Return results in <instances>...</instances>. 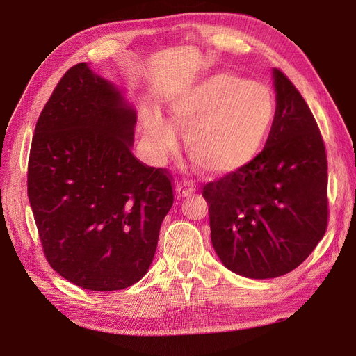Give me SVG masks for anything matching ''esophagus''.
I'll return each mask as SVG.
<instances>
[{
    "label": "esophagus",
    "mask_w": 356,
    "mask_h": 356,
    "mask_svg": "<svg viewBox=\"0 0 356 356\" xmlns=\"http://www.w3.org/2000/svg\"><path fill=\"white\" fill-rule=\"evenodd\" d=\"M195 188L192 184L189 183H184V184H177L176 188V193H177V197H188V196H192L195 193Z\"/></svg>",
    "instance_id": "34e87169"
}]
</instances>
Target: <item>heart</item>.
Wrapping results in <instances>:
<instances>
[{"instance_id":"heart-1","label":"heart","mask_w":356,"mask_h":356,"mask_svg":"<svg viewBox=\"0 0 356 356\" xmlns=\"http://www.w3.org/2000/svg\"><path fill=\"white\" fill-rule=\"evenodd\" d=\"M172 125L186 127L184 148L209 175H229L250 164L263 147L274 118L268 89L229 73H218L167 102ZM145 143L156 157L173 144L175 129L163 117H144Z\"/></svg>"}]
</instances>
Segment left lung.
<instances>
[{
    "label": "left lung",
    "instance_id": "obj_1",
    "mask_svg": "<svg viewBox=\"0 0 356 356\" xmlns=\"http://www.w3.org/2000/svg\"><path fill=\"white\" fill-rule=\"evenodd\" d=\"M275 115L263 152L203 186L212 245L222 264L248 278L300 266L327 228V160L312 111L274 69Z\"/></svg>",
    "mask_w": 356,
    "mask_h": 356
}]
</instances>
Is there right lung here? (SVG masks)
I'll use <instances>...</instances> for the list:
<instances>
[{"instance_id": "obj_1", "label": "right lung", "mask_w": 356, "mask_h": 356, "mask_svg": "<svg viewBox=\"0 0 356 356\" xmlns=\"http://www.w3.org/2000/svg\"><path fill=\"white\" fill-rule=\"evenodd\" d=\"M136 121L121 92L78 63L35 124L27 192L43 252L86 290H122L144 277L175 200L170 173L131 153Z\"/></svg>"}]
</instances>
